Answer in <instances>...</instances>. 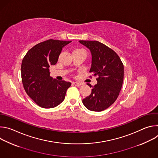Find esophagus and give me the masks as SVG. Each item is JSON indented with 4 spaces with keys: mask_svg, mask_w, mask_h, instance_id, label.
I'll return each instance as SVG.
<instances>
[{
    "mask_svg": "<svg viewBox=\"0 0 158 158\" xmlns=\"http://www.w3.org/2000/svg\"><path fill=\"white\" fill-rule=\"evenodd\" d=\"M73 84L76 86H81V85H82V84L81 82H74Z\"/></svg>",
    "mask_w": 158,
    "mask_h": 158,
    "instance_id": "34e87169",
    "label": "esophagus"
}]
</instances>
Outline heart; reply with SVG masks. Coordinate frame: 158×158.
Wrapping results in <instances>:
<instances>
[{
    "label": "heart",
    "mask_w": 158,
    "mask_h": 158,
    "mask_svg": "<svg viewBox=\"0 0 158 158\" xmlns=\"http://www.w3.org/2000/svg\"><path fill=\"white\" fill-rule=\"evenodd\" d=\"M76 50H77V49H76Z\"/></svg>",
    "instance_id": "b5f03b06"
}]
</instances>
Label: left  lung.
<instances>
[{"instance_id":"left-lung-1","label":"left lung","mask_w":158,"mask_h":158,"mask_svg":"<svg viewBox=\"0 0 158 158\" xmlns=\"http://www.w3.org/2000/svg\"><path fill=\"white\" fill-rule=\"evenodd\" d=\"M79 42L91 51L92 64L89 73L98 77L97 84L93 86L91 94L82 99V103L90 110L100 112L117 99L123 85L124 65L119 56L104 44L97 40Z\"/></svg>"}]
</instances>
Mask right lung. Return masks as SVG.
Listing matches in <instances>:
<instances>
[{
  "label": "right lung",
  "mask_w": 158,
  "mask_h": 158,
  "mask_svg": "<svg viewBox=\"0 0 158 158\" xmlns=\"http://www.w3.org/2000/svg\"><path fill=\"white\" fill-rule=\"evenodd\" d=\"M71 41L49 39L28 51L21 65L22 82L27 94L40 107L52 108L64 99L71 83L50 76L49 67L55 65L62 48Z\"/></svg>",
  "instance_id": "add662e5"
}]
</instances>
